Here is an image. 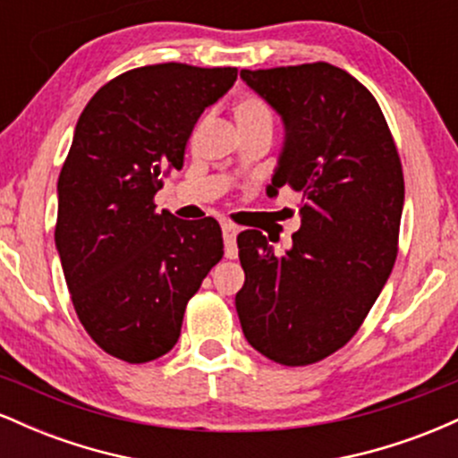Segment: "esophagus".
<instances>
[{"instance_id":"1","label":"esophagus","mask_w":458,"mask_h":458,"mask_svg":"<svg viewBox=\"0 0 458 458\" xmlns=\"http://www.w3.org/2000/svg\"><path fill=\"white\" fill-rule=\"evenodd\" d=\"M222 234H224V243H225V259H236V225L233 224H222Z\"/></svg>"}]
</instances>
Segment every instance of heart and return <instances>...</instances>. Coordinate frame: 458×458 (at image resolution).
<instances>
[{
  "label": "heart",
  "instance_id": "heart-1",
  "mask_svg": "<svg viewBox=\"0 0 458 458\" xmlns=\"http://www.w3.org/2000/svg\"><path fill=\"white\" fill-rule=\"evenodd\" d=\"M233 115L239 129H271L273 124L269 107H267L265 101L256 97V94H243V97L236 98L233 105Z\"/></svg>",
  "mask_w": 458,
  "mask_h": 458
}]
</instances>
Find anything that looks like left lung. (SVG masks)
I'll list each match as a JSON object with an SVG mask.
<instances>
[{"instance_id": "1", "label": "left lung", "mask_w": 458, "mask_h": 458, "mask_svg": "<svg viewBox=\"0 0 458 458\" xmlns=\"http://www.w3.org/2000/svg\"><path fill=\"white\" fill-rule=\"evenodd\" d=\"M280 115L284 141L267 196L301 193V228L276 254L260 230L236 236L247 343L284 366L323 360L353 338L390 277L404 204L403 167L379 103L327 62L241 71Z\"/></svg>"}]
</instances>
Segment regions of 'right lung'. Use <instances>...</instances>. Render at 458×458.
<instances>
[{
	"label": "right lung",
	"mask_w": 458,
	"mask_h": 458,
	"mask_svg": "<svg viewBox=\"0 0 458 458\" xmlns=\"http://www.w3.org/2000/svg\"><path fill=\"white\" fill-rule=\"evenodd\" d=\"M234 81L230 66L135 68L103 86L77 120L57 178L55 247L81 325L129 364L172 351L187 301L224 256L213 217L157 213L152 198L182 167L199 115Z\"/></svg>",
	"instance_id": "obj_1"
}]
</instances>
